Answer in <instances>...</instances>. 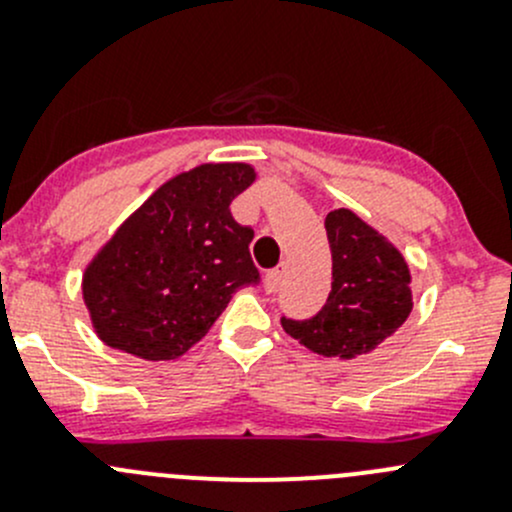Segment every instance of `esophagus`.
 I'll use <instances>...</instances> for the list:
<instances>
[{"label":"esophagus","mask_w":512,"mask_h":512,"mask_svg":"<svg viewBox=\"0 0 512 512\" xmlns=\"http://www.w3.org/2000/svg\"><path fill=\"white\" fill-rule=\"evenodd\" d=\"M282 275H285V270H282V267H277V270H270L265 275V289L267 292H277V287H280V282H282Z\"/></svg>","instance_id":"1"}]
</instances>
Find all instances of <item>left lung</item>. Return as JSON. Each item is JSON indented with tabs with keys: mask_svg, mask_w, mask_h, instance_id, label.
Here are the masks:
<instances>
[{
	"mask_svg": "<svg viewBox=\"0 0 512 512\" xmlns=\"http://www.w3.org/2000/svg\"><path fill=\"white\" fill-rule=\"evenodd\" d=\"M324 227L332 250V292L317 317L282 319V329L309 352L356 359L374 352L409 319L411 270L399 247L354 210H332Z\"/></svg>",
	"mask_w": 512,
	"mask_h": 512,
	"instance_id": "1",
	"label": "left lung"
}]
</instances>
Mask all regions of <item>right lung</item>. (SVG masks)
I'll return each instance as SVG.
<instances>
[{"mask_svg": "<svg viewBox=\"0 0 512 512\" xmlns=\"http://www.w3.org/2000/svg\"><path fill=\"white\" fill-rule=\"evenodd\" d=\"M250 163H203L163 183L91 257L81 280L103 344L146 361L200 342L237 289L255 285V232L230 203L255 183Z\"/></svg>", "mask_w": 512, "mask_h": 512, "instance_id": "1", "label": "right lung"}]
</instances>
